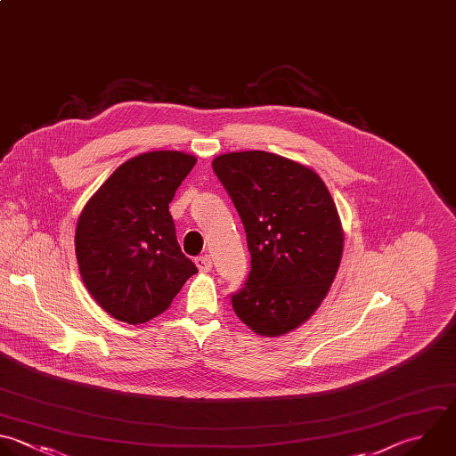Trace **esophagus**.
Returning a JSON list of instances; mask_svg holds the SVG:
<instances>
[{"instance_id":"1","label":"esophagus","mask_w":456,"mask_h":456,"mask_svg":"<svg viewBox=\"0 0 456 456\" xmlns=\"http://www.w3.org/2000/svg\"><path fill=\"white\" fill-rule=\"evenodd\" d=\"M196 267L200 269V273H208L212 269V258L208 255L198 256L196 258Z\"/></svg>"}]
</instances>
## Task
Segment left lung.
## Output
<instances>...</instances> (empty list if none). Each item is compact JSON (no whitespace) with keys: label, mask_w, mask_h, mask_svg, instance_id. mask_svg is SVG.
<instances>
[{"label":"left lung","mask_w":456,"mask_h":456,"mask_svg":"<svg viewBox=\"0 0 456 456\" xmlns=\"http://www.w3.org/2000/svg\"><path fill=\"white\" fill-rule=\"evenodd\" d=\"M212 167L251 253L248 281L232 306L256 335L281 337L314 315L337 276L344 249L337 207L312 167L274 153H224Z\"/></svg>","instance_id":"left-lung-1"}]
</instances>
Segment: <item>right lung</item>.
Returning a JSON list of instances; mask_svg holds the SVG:
<instances>
[{
  "mask_svg": "<svg viewBox=\"0 0 456 456\" xmlns=\"http://www.w3.org/2000/svg\"><path fill=\"white\" fill-rule=\"evenodd\" d=\"M196 160L175 150L141 153L86 203L75 233L77 262L87 290L114 319L139 324L160 315L198 273L169 214Z\"/></svg>",
  "mask_w": 456,
  "mask_h": 456,
  "instance_id": "add662e5",
  "label": "right lung"
}]
</instances>
